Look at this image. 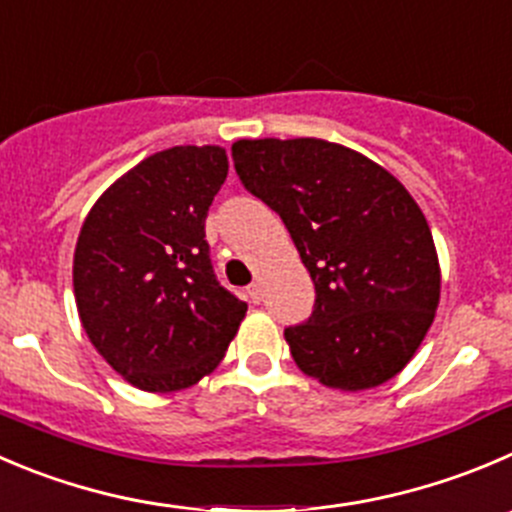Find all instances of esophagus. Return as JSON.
<instances>
[{
    "instance_id": "obj_1",
    "label": "esophagus",
    "mask_w": 512,
    "mask_h": 512,
    "mask_svg": "<svg viewBox=\"0 0 512 512\" xmlns=\"http://www.w3.org/2000/svg\"><path fill=\"white\" fill-rule=\"evenodd\" d=\"M247 297H250V302H255V305H260V302H262V287H260V282H252V285L247 287Z\"/></svg>"
}]
</instances>
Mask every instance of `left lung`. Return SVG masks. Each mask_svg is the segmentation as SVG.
Returning a JSON list of instances; mask_svg holds the SVG:
<instances>
[{
  "label": "left lung",
  "mask_w": 512,
  "mask_h": 512,
  "mask_svg": "<svg viewBox=\"0 0 512 512\" xmlns=\"http://www.w3.org/2000/svg\"><path fill=\"white\" fill-rule=\"evenodd\" d=\"M242 185L277 212L315 282V310L287 327L292 360L325 388L357 393L398 375L440 302L433 232L403 182L317 137L237 140Z\"/></svg>",
  "instance_id": "left-lung-1"
}]
</instances>
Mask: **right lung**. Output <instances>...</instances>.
Here are the masks:
<instances>
[{
    "mask_svg": "<svg viewBox=\"0 0 512 512\" xmlns=\"http://www.w3.org/2000/svg\"><path fill=\"white\" fill-rule=\"evenodd\" d=\"M230 162L217 145L150 155L99 195L74 247V300L94 350L145 393L197 385L247 305L217 282L205 217Z\"/></svg>",
    "mask_w": 512,
    "mask_h": 512,
    "instance_id": "obj_1",
    "label": "right lung"
}]
</instances>
